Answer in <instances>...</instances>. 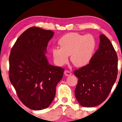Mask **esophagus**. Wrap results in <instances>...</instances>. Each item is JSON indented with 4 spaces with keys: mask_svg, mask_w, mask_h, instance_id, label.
I'll return each mask as SVG.
<instances>
[{
    "mask_svg": "<svg viewBox=\"0 0 122 122\" xmlns=\"http://www.w3.org/2000/svg\"><path fill=\"white\" fill-rule=\"evenodd\" d=\"M64 75L66 76H70L71 75V72H70V71H64Z\"/></svg>",
    "mask_w": 122,
    "mask_h": 122,
    "instance_id": "esophagus-1",
    "label": "esophagus"
}]
</instances>
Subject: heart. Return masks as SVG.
<instances>
[{
  "label": "heart",
  "instance_id": "obj_1",
  "mask_svg": "<svg viewBox=\"0 0 122 122\" xmlns=\"http://www.w3.org/2000/svg\"><path fill=\"white\" fill-rule=\"evenodd\" d=\"M60 48L52 50L54 62L58 66H63L71 61L76 67H83L92 60L96 48V41L90 34L81 35L77 32L68 33L58 41Z\"/></svg>",
  "mask_w": 122,
  "mask_h": 122
}]
</instances>
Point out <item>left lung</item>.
I'll use <instances>...</instances> for the list:
<instances>
[{"mask_svg":"<svg viewBox=\"0 0 122 122\" xmlns=\"http://www.w3.org/2000/svg\"><path fill=\"white\" fill-rule=\"evenodd\" d=\"M117 63L111 42L104 35H100L99 49L90 63L74 72L78 78L75 96L80 105L92 107L106 99L116 80Z\"/></svg>","mask_w":122,"mask_h":122,"instance_id":"obj_1","label":"left lung"}]
</instances>
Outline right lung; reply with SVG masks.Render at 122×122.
<instances>
[{
  "label": "right lung",
  "mask_w": 122,
  "mask_h": 122,
  "mask_svg": "<svg viewBox=\"0 0 122 122\" xmlns=\"http://www.w3.org/2000/svg\"><path fill=\"white\" fill-rule=\"evenodd\" d=\"M52 30L31 27L18 38L9 56V79L20 100L34 110L47 108L63 77L61 67L50 64L45 54Z\"/></svg>",
  "instance_id": "right-lung-1"
}]
</instances>
